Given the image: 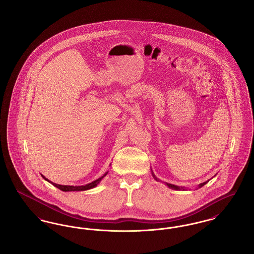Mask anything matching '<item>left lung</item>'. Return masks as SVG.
I'll return each instance as SVG.
<instances>
[{
    "label": "left lung",
    "mask_w": 254,
    "mask_h": 254,
    "mask_svg": "<svg viewBox=\"0 0 254 254\" xmlns=\"http://www.w3.org/2000/svg\"><path fill=\"white\" fill-rule=\"evenodd\" d=\"M151 172H152V176H153V178L156 180V181H159L157 179V177L153 174V171L151 170ZM208 181H205L204 182V183H202V184H200L199 186H198V188H202L203 186H205V184L207 183ZM166 185L169 187V189H171V190H186V188H183V187H178V186H175V185H172V184H169V183H166Z\"/></svg>",
    "instance_id": "obj_1"
}]
</instances>
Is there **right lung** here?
Listing matches in <instances>:
<instances>
[{
  "mask_svg": "<svg viewBox=\"0 0 254 254\" xmlns=\"http://www.w3.org/2000/svg\"><path fill=\"white\" fill-rule=\"evenodd\" d=\"M108 172H109V171H108ZM108 172H106L102 177L98 178L95 181L91 182V183H89V184H87V185H85V186H63V185L55 184V183H52V182L49 181V179H47L44 175H42V177H43L46 181L49 182L50 184H52L54 187L58 188L62 191H83V190H91V189L97 187V185H98V184L101 182V180L108 174Z\"/></svg>",
  "mask_w": 254,
  "mask_h": 254,
  "instance_id": "add662e5",
  "label": "right lung"
}]
</instances>
